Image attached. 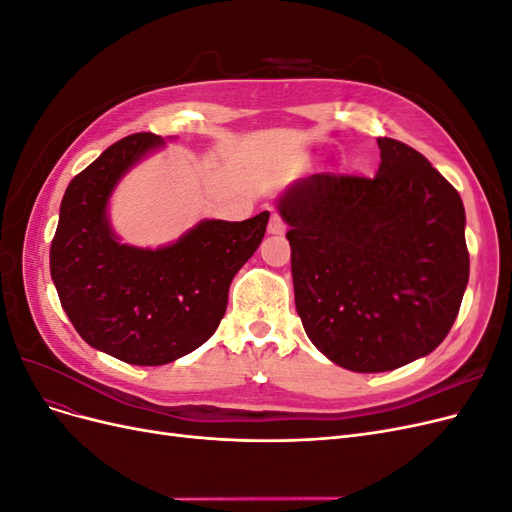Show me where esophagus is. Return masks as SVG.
Segmentation results:
<instances>
[{"label": "esophagus", "instance_id": "34e87169", "mask_svg": "<svg viewBox=\"0 0 512 512\" xmlns=\"http://www.w3.org/2000/svg\"><path fill=\"white\" fill-rule=\"evenodd\" d=\"M284 230H286V224L280 218V213H273L271 220H269V232H271V235H282Z\"/></svg>", "mask_w": 512, "mask_h": 512}]
</instances>
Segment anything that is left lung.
Wrapping results in <instances>:
<instances>
[{
  "mask_svg": "<svg viewBox=\"0 0 512 512\" xmlns=\"http://www.w3.org/2000/svg\"><path fill=\"white\" fill-rule=\"evenodd\" d=\"M378 147L374 177L318 173L280 198L303 329L361 374L436 350L470 277L459 192L410 145L380 136Z\"/></svg>",
  "mask_w": 512,
  "mask_h": 512,
  "instance_id": "obj_1",
  "label": "left lung"
}]
</instances>
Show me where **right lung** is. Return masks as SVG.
Returning a JSON list of instances; mask_svg holds the SVG:
<instances>
[{"instance_id": "right-lung-1", "label": "right lung", "mask_w": 512, "mask_h": 512, "mask_svg": "<svg viewBox=\"0 0 512 512\" xmlns=\"http://www.w3.org/2000/svg\"><path fill=\"white\" fill-rule=\"evenodd\" d=\"M162 136L138 132L76 175L61 200L51 277L74 329L130 365H164L203 346L226 312L232 277L258 250L269 211L205 220L160 250L121 245L106 203L121 175Z\"/></svg>"}]
</instances>
